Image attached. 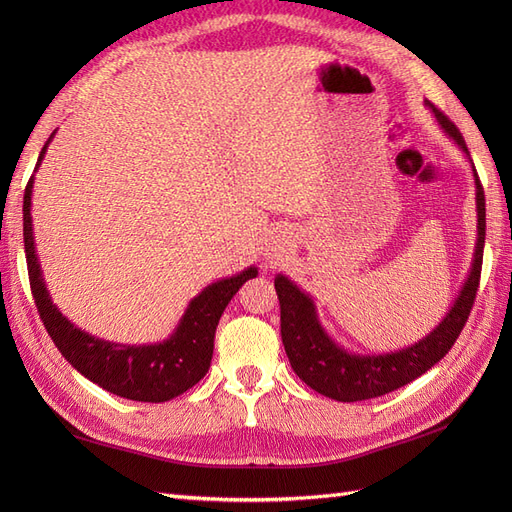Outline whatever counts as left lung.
I'll return each instance as SVG.
<instances>
[{
    "mask_svg": "<svg viewBox=\"0 0 512 512\" xmlns=\"http://www.w3.org/2000/svg\"><path fill=\"white\" fill-rule=\"evenodd\" d=\"M433 117L438 119L440 128L453 138L459 149L470 160V151L463 141L455 123L448 119L440 108L425 100ZM472 164V160H470ZM474 185H476V245L472 269L461 286L453 307L442 318L436 329L418 339L412 346H406L386 354H356L348 352L335 339L324 331L318 320L314 299L305 294L286 275L275 277V292L280 299V320H282V342L288 354V361L309 389L331 397L337 401H363L391 393L399 386L423 376L444 354L453 348L455 339L463 331L470 316V309L476 299L480 267H483V247H485V192L476 168L472 164Z\"/></svg>",
    "mask_w": 512,
    "mask_h": 512,
    "instance_id": "1",
    "label": "left lung"
}]
</instances>
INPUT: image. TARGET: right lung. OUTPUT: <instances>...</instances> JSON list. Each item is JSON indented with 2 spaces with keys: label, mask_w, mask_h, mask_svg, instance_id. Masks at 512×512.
<instances>
[{
  "label": "right lung",
  "mask_w": 512,
  "mask_h": 512,
  "mask_svg": "<svg viewBox=\"0 0 512 512\" xmlns=\"http://www.w3.org/2000/svg\"><path fill=\"white\" fill-rule=\"evenodd\" d=\"M53 136L55 132L42 147L38 166ZM32 192L34 177L29 179L23 196V241L29 284H32L44 327L53 344L64 354V359L87 380L102 386L104 391L132 401H149V404L173 399L203 380L211 365L215 329H218L224 309L239 288L258 275V269L247 267L237 275L224 277V280L203 288V292H198L190 301L173 335L160 344L128 346L106 342V339L74 327L51 301L34 243Z\"/></svg>",
  "instance_id": "right-lung-1"
}]
</instances>
